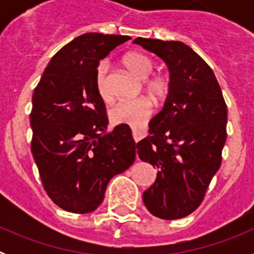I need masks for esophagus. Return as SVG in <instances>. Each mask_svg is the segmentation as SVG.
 <instances>
[{
	"instance_id": "esophagus-1",
	"label": "esophagus",
	"mask_w": 254,
	"mask_h": 254,
	"mask_svg": "<svg viewBox=\"0 0 254 254\" xmlns=\"http://www.w3.org/2000/svg\"><path fill=\"white\" fill-rule=\"evenodd\" d=\"M132 136H133L134 141L137 142L141 138H143L146 136V129L145 128H132Z\"/></svg>"
}]
</instances>
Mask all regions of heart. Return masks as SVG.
<instances>
[{"instance_id":"b5f03b06","label":"heart","mask_w":254,"mask_h":254,"mask_svg":"<svg viewBox=\"0 0 254 254\" xmlns=\"http://www.w3.org/2000/svg\"><path fill=\"white\" fill-rule=\"evenodd\" d=\"M123 64L132 73L140 78L149 77L152 72L154 64L149 57L142 53L131 52L123 58ZM108 64L105 61L100 62L95 69V89L104 102H111L112 93L108 84ZM145 89L147 93L155 98L161 99L167 95L168 84L164 78L155 76L145 81ZM152 105L146 98H137L131 100H121L109 111V120L113 125H128L131 127H140L146 122L151 114Z\"/></svg>"}]
</instances>
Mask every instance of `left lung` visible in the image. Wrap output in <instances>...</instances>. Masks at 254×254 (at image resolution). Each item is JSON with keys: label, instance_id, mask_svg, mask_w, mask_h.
Listing matches in <instances>:
<instances>
[{"label": "left lung", "instance_id": "1", "mask_svg": "<svg viewBox=\"0 0 254 254\" xmlns=\"http://www.w3.org/2000/svg\"><path fill=\"white\" fill-rule=\"evenodd\" d=\"M133 43L160 57L170 73L165 104L136 143L138 158L158 169L143 203L154 216L182 219L201 205L221 164L225 100L214 71L187 44L141 37Z\"/></svg>", "mask_w": 254, "mask_h": 254}]
</instances>
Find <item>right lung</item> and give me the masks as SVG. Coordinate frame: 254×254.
Returning a JSON list of instances; mask_svg holds the SVG:
<instances>
[{"instance_id": "add662e5", "label": "right lung", "mask_w": 254, "mask_h": 254, "mask_svg": "<svg viewBox=\"0 0 254 254\" xmlns=\"http://www.w3.org/2000/svg\"><path fill=\"white\" fill-rule=\"evenodd\" d=\"M131 38L86 33L53 56L33 94L31 152L49 198L64 210L99 207L112 178L136 158L131 128L107 132L105 104L95 89L99 61Z\"/></svg>"}]
</instances>
